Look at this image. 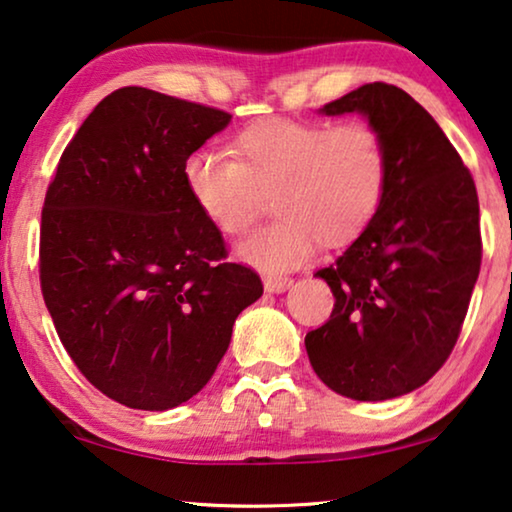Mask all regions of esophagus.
Segmentation results:
<instances>
[{
    "label": "esophagus",
    "instance_id": "1",
    "mask_svg": "<svg viewBox=\"0 0 512 512\" xmlns=\"http://www.w3.org/2000/svg\"><path fill=\"white\" fill-rule=\"evenodd\" d=\"M291 284H293V279H288V277H268L263 286L268 293H284L286 288H291Z\"/></svg>",
    "mask_w": 512,
    "mask_h": 512
}]
</instances>
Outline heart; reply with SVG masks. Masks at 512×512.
Here are the masks:
<instances>
[{"label":"heart","instance_id":"1","mask_svg":"<svg viewBox=\"0 0 512 512\" xmlns=\"http://www.w3.org/2000/svg\"><path fill=\"white\" fill-rule=\"evenodd\" d=\"M235 157L189 154L184 187L210 224L231 238L247 233L274 194L272 224L238 247L254 268L279 274L311 258L316 244L342 247L379 217L390 187V152L365 120L300 122L270 117L235 136Z\"/></svg>","mask_w":512,"mask_h":512}]
</instances>
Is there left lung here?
<instances>
[{
  "instance_id": "obj_1",
  "label": "left lung",
  "mask_w": 512,
  "mask_h": 512,
  "mask_svg": "<svg viewBox=\"0 0 512 512\" xmlns=\"http://www.w3.org/2000/svg\"><path fill=\"white\" fill-rule=\"evenodd\" d=\"M321 113H360L381 129L390 187L372 226L316 272L335 309L305 346L330 390L383 402L425 385L457 342L483 256L476 184L434 117L395 85H362Z\"/></svg>"
}]
</instances>
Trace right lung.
I'll use <instances>...</instances> for the list:
<instances>
[{
    "label": "right lung",
    "mask_w": 512,
    "mask_h": 512,
    "mask_svg": "<svg viewBox=\"0 0 512 512\" xmlns=\"http://www.w3.org/2000/svg\"><path fill=\"white\" fill-rule=\"evenodd\" d=\"M231 115L145 87L108 94L57 164L41 212L46 307L76 367L129 409L203 390L261 277L226 261L182 166Z\"/></svg>",
    "instance_id": "obj_1"
}]
</instances>
